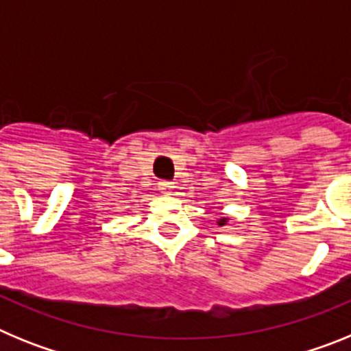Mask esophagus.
<instances>
[{
	"instance_id": "esophagus-1",
	"label": "esophagus",
	"mask_w": 351,
	"mask_h": 351,
	"mask_svg": "<svg viewBox=\"0 0 351 351\" xmlns=\"http://www.w3.org/2000/svg\"><path fill=\"white\" fill-rule=\"evenodd\" d=\"M172 188H173L172 181H160V182H158V190H160L163 195H170Z\"/></svg>"
}]
</instances>
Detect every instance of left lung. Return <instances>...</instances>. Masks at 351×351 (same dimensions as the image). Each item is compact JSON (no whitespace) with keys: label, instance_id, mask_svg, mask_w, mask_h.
Returning a JSON list of instances; mask_svg holds the SVG:
<instances>
[{"label":"left lung","instance_id":"left-lung-1","mask_svg":"<svg viewBox=\"0 0 351 351\" xmlns=\"http://www.w3.org/2000/svg\"><path fill=\"white\" fill-rule=\"evenodd\" d=\"M219 225H225V219H221V221H219Z\"/></svg>","mask_w":351,"mask_h":351}]
</instances>
